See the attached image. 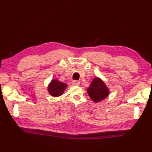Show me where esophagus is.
<instances>
[{
	"label": "esophagus",
	"mask_w": 152,
	"mask_h": 152,
	"mask_svg": "<svg viewBox=\"0 0 152 152\" xmlns=\"http://www.w3.org/2000/svg\"><path fill=\"white\" fill-rule=\"evenodd\" d=\"M72 85L75 86H80V82L78 81H72Z\"/></svg>",
	"instance_id": "obj_1"
}]
</instances>
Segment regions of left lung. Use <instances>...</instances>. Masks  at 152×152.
<instances>
[{
  "label": "left lung",
  "mask_w": 152,
  "mask_h": 152,
  "mask_svg": "<svg viewBox=\"0 0 152 152\" xmlns=\"http://www.w3.org/2000/svg\"><path fill=\"white\" fill-rule=\"evenodd\" d=\"M89 97L93 102H99L107 98L110 94V90L103 80L96 77L91 81L89 88L87 89Z\"/></svg>",
  "instance_id": "obj_1"
}]
</instances>
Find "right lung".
Returning <instances> with one entry per match:
<instances>
[{"mask_svg":"<svg viewBox=\"0 0 152 152\" xmlns=\"http://www.w3.org/2000/svg\"><path fill=\"white\" fill-rule=\"evenodd\" d=\"M66 88L67 84L65 83L60 82L57 79H53L48 84V91L53 97H57L63 94Z\"/></svg>","mask_w":152,"mask_h":152,"instance_id":"right-lung-1","label":"right lung"}]
</instances>
